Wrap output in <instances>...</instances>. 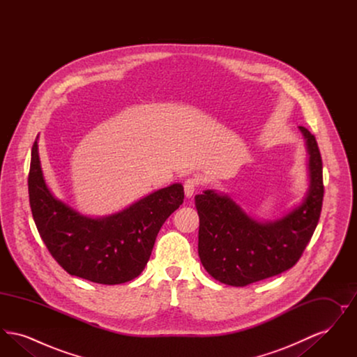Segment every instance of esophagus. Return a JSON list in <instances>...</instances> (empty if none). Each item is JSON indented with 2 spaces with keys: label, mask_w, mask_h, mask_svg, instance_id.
Returning a JSON list of instances; mask_svg holds the SVG:
<instances>
[{
  "label": "esophagus",
  "mask_w": 357,
  "mask_h": 357,
  "mask_svg": "<svg viewBox=\"0 0 357 357\" xmlns=\"http://www.w3.org/2000/svg\"><path fill=\"white\" fill-rule=\"evenodd\" d=\"M197 185H198L197 179H187L185 182V195H186V198H191L194 195Z\"/></svg>",
  "instance_id": "1"
}]
</instances>
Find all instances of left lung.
Returning <instances> with one entry per match:
<instances>
[{"instance_id":"obj_1","label":"left lung","mask_w":357,"mask_h":357,"mask_svg":"<svg viewBox=\"0 0 357 357\" xmlns=\"http://www.w3.org/2000/svg\"><path fill=\"white\" fill-rule=\"evenodd\" d=\"M298 128L305 139L309 183L305 197L284 215L261 221L215 190L195 197L198 255L206 272L222 284L246 287L288 271L313 236L323 206V162L316 137Z\"/></svg>"}]
</instances>
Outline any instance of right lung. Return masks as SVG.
I'll return each mask as SVG.
<instances>
[{"label": "right lung", "instance_id": "1", "mask_svg": "<svg viewBox=\"0 0 357 357\" xmlns=\"http://www.w3.org/2000/svg\"><path fill=\"white\" fill-rule=\"evenodd\" d=\"M34 140L28 178L34 223L52 257L70 275L118 285L144 271L165 221L183 204L182 183L155 190L116 213L91 217L54 197Z\"/></svg>", "mask_w": 357, "mask_h": 357}]
</instances>
